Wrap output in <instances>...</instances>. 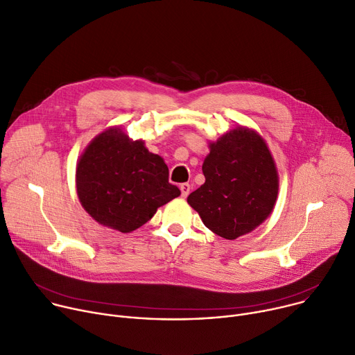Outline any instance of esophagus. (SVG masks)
Wrapping results in <instances>:
<instances>
[{"mask_svg": "<svg viewBox=\"0 0 355 355\" xmlns=\"http://www.w3.org/2000/svg\"><path fill=\"white\" fill-rule=\"evenodd\" d=\"M180 189H181V196L184 198H187L189 196V191H191V185L188 182H184L180 185Z\"/></svg>", "mask_w": 355, "mask_h": 355, "instance_id": "esophagus-1", "label": "esophagus"}]
</instances>
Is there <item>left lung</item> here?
Returning <instances> with one entry per match:
<instances>
[{
	"mask_svg": "<svg viewBox=\"0 0 355 355\" xmlns=\"http://www.w3.org/2000/svg\"><path fill=\"white\" fill-rule=\"evenodd\" d=\"M209 148L202 164L205 182L187 201L208 230L232 241L270 215L277 198V171L265 140L249 128L231 130Z\"/></svg>",
	"mask_w": 355,
	"mask_h": 355,
	"instance_id": "1",
	"label": "left lung"
}]
</instances>
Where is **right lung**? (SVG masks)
<instances>
[{
    "mask_svg": "<svg viewBox=\"0 0 355 355\" xmlns=\"http://www.w3.org/2000/svg\"><path fill=\"white\" fill-rule=\"evenodd\" d=\"M76 188L94 220L123 234L140 228L158 207L181 194L168 182L164 159L119 128H109L87 146L78 163Z\"/></svg>",
    "mask_w": 355,
    "mask_h": 355,
    "instance_id": "obj_1",
    "label": "right lung"
}]
</instances>
